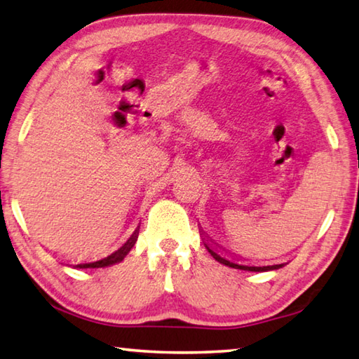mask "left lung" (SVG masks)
<instances>
[{
	"label": "left lung",
	"mask_w": 359,
	"mask_h": 359,
	"mask_svg": "<svg viewBox=\"0 0 359 359\" xmlns=\"http://www.w3.org/2000/svg\"><path fill=\"white\" fill-rule=\"evenodd\" d=\"M205 248L208 249V252L212 255V259H216L219 263H222L225 266H230V268H235V269H244V271H255V273H260V271H271V269H279L284 266V263H280V265H271V266H246V265H240V263H235L231 260H227L225 257L219 255L215 249H212L210 244L205 243Z\"/></svg>",
	"instance_id": "left-lung-1"
}]
</instances>
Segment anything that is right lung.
<instances>
[{"label": "right lung", "mask_w": 359, "mask_h": 359, "mask_svg": "<svg viewBox=\"0 0 359 359\" xmlns=\"http://www.w3.org/2000/svg\"><path fill=\"white\" fill-rule=\"evenodd\" d=\"M137 238H138V230H135L129 240L126 241L118 250H115V252L110 254L109 257H105V259L97 260V262L80 263V265H75V268H81V269H85V268H105V266H110V265H115V263L123 262L124 257L130 252L132 248H134Z\"/></svg>", "instance_id": "right-lung-1"}]
</instances>
